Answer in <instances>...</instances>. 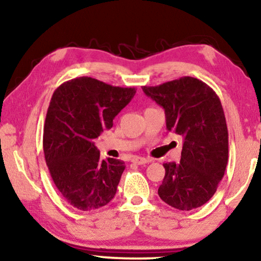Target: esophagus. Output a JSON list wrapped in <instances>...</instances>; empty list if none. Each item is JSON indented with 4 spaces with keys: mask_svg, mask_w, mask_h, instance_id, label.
<instances>
[{
    "mask_svg": "<svg viewBox=\"0 0 261 261\" xmlns=\"http://www.w3.org/2000/svg\"><path fill=\"white\" fill-rule=\"evenodd\" d=\"M132 162H133L134 164H138V165H144V164L151 163V160L142 158V156H134V158L132 159Z\"/></svg>",
    "mask_w": 261,
    "mask_h": 261,
    "instance_id": "obj_1",
    "label": "esophagus"
}]
</instances>
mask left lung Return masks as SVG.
I'll return each mask as SVG.
<instances>
[{
	"label": "left lung",
	"instance_id": "obj_1",
	"mask_svg": "<svg viewBox=\"0 0 261 261\" xmlns=\"http://www.w3.org/2000/svg\"><path fill=\"white\" fill-rule=\"evenodd\" d=\"M165 110L166 128L183 138L179 163H165L159 197L179 210H192L213 197L228 163V129L216 92L194 77L142 87Z\"/></svg>",
	"mask_w": 261,
	"mask_h": 261
}]
</instances>
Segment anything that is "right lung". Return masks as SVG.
<instances>
[{
    "mask_svg": "<svg viewBox=\"0 0 261 261\" xmlns=\"http://www.w3.org/2000/svg\"><path fill=\"white\" fill-rule=\"evenodd\" d=\"M91 77H78L56 89L44 126L46 164L57 189L74 208L90 212L114 198L124 171L122 160L99 159L95 139L135 95Z\"/></svg>",
    "mask_w": 261,
    "mask_h": 261,
    "instance_id": "add662e5",
    "label": "right lung"
}]
</instances>
